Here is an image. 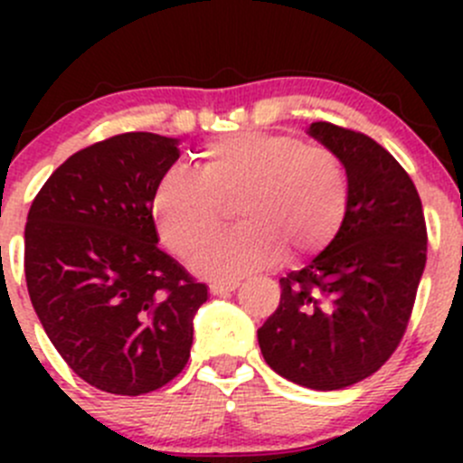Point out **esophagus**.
<instances>
[{"label": "esophagus", "mask_w": 463, "mask_h": 463, "mask_svg": "<svg viewBox=\"0 0 463 463\" xmlns=\"http://www.w3.org/2000/svg\"><path fill=\"white\" fill-rule=\"evenodd\" d=\"M237 287H240V282H214L210 284V293L213 296H226V293L235 291Z\"/></svg>", "instance_id": "1"}]
</instances>
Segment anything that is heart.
<instances>
[{"label": "heart", "instance_id": "b5f03b06", "mask_svg": "<svg viewBox=\"0 0 463 463\" xmlns=\"http://www.w3.org/2000/svg\"><path fill=\"white\" fill-rule=\"evenodd\" d=\"M237 203L240 228L214 237L194 260L205 278L240 279L282 260L325 249L349 208L343 161L296 134L235 132L202 149L199 172L170 167L152 194L161 240L193 258Z\"/></svg>", "mask_w": 463, "mask_h": 463}]
</instances>
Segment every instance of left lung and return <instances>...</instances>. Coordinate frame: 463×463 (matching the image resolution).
Segmentation results:
<instances>
[{"label": "left lung", "mask_w": 463, "mask_h": 463, "mask_svg": "<svg viewBox=\"0 0 463 463\" xmlns=\"http://www.w3.org/2000/svg\"><path fill=\"white\" fill-rule=\"evenodd\" d=\"M309 134L343 161L349 208L331 244L279 279L258 329L270 370L311 390H343L396 352L426 269L428 232L408 172L367 134L326 120Z\"/></svg>", "instance_id": "8db88e82"}]
</instances>
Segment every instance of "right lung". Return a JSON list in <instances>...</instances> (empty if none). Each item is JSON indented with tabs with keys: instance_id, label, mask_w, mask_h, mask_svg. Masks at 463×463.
I'll use <instances>...</instances> for the list:
<instances>
[{
	"instance_id": "obj_1",
	"label": "right lung",
	"mask_w": 463,
	"mask_h": 463,
	"mask_svg": "<svg viewBox=\"0 0 463 463\" xmlns=\"http://www.w3.org/2000/svg\"><path fill=\"white\" fill-rule=\"evenodd\" d=\"M176 143L128 132L89 145L46 179L26 219L33 309L64 363L109 394H147L181 374L208 300L156 246L152 194Z\"/></svg>"
}]
</instances>
